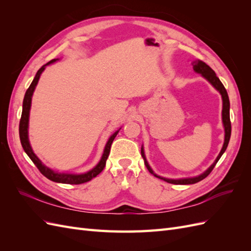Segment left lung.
<instances>
[{"label": "left lung", "mask_w": 251, "mask_h": 251, "mask_svg": "<svg viewBox=\"0 0 251 251\" xmlns=\"http://www.w3.org/2000/svg\"><path fill=\"white\" fill-rule=\"evenodd\" d=\"M193 65V68L195 72L197 73H200L202 76L208 80L211 86L214 87L216 90H218L220 94H221L222 96V100H223V109H222V121H223V126H224V131H225V138H224V144H223V148L221 150V151H220V154L218 155L217 159L215 160V162L212 163L209 168L205 171L203 174L199 175V176H196V177H193V178H183V179H168V178H163V177H160L158 176V175H156L153 170L151 169V166L149 165L148 161H147V158H146V155H144V151H143V148H141V156L143 158L144 160V164H146L147 169L149 170V172L151 174H153L155 177L159 178V179H162L164 180L165 182H168V183H172V184H194V183H197V182H199L201 180H203L204 178H206L208 175L210 174V172L214 170L215 165L217 164V162L219 161V159L221 158V156L223 155L224 151H226L227 149V146H228V142H229V139H230V135H231V124H230V117H229V108H230V103H229V98H228V94H227V91L226 89L224 88L223 83L221 82V80L219 79V77L216 75L215 71L211 69V68L205 64L204 62H202V60L200 59H197V60H194V62L192 63Z\"/></svg>", "instance_id": "8db88e82"}]
</instances>
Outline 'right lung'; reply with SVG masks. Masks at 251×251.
<instances>
[{"mask_svg":"<svg viewBox=\"0 0 251 251\" xmlns=\"http://www.w3.org/2000/svg\"><path fill=\"white\" fill-rule=\"evenodd\" d=\"M56 60H58V58H54L50 60L49 63H47L46 65H44L41 69L36 72L35 77L33 78L31 85L29 86V88L27 89L26 93H25V97L24 100H23V111H22V116H21V120H20V139H21V143L22 147L24 149L25 153L29 156V158L31 159L32 162L35 164V166L39 171L44 175L45 177L48 178L49 180L53 181V182H57V183H66V184H81V183H86V182L92 180L93 178H95L98 174H100L101 171L104 169L105 166V161L109 157L110 154V150H111V146L112 142L114 140V138L116 137V135L118 134L119 130L114 133L111 137L109 138L107 144H105L104 150H103V154L101 156L100 161L97 163L96 166L92 170H90L87 173L83 174H69V173H58V172H54L53 170L49 169L48 166L45 165L40 159L37 157L34 151H32L31 146H30L29 142V138H28V126H29V113H30V108H31V100H32V95L35 90V87L39 82L41 74L43 73V71L45 70L46 66L55 63Z\"/></svg>","mask_w":251,"mask_h":251,"instance_id":"add662e5","label":"right lung"}]
</instances>
